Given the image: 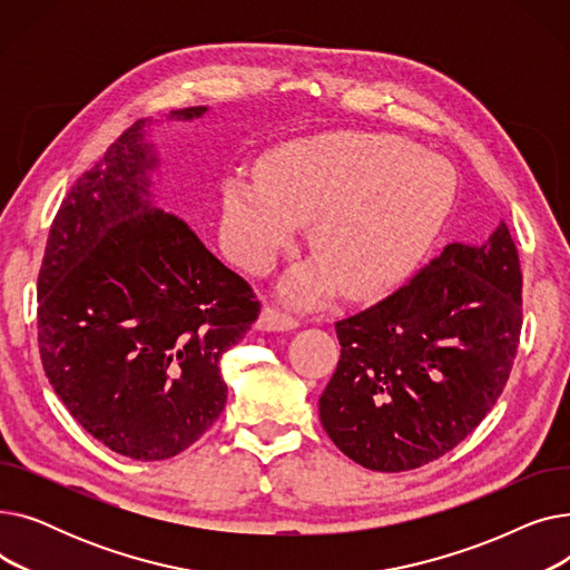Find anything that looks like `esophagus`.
<instances>
[{
	"mask_svg": "<svg viewBox=\"0 0 570 570\" xmlns=\"http://www.w3.org/2000/svg\"><path fill=\"white\" fill-rule=\"evenodd\" d=\"M256 327L263 333H286V331H293V327H297V321L275 307H263L261 314H258V321H256Z\"/></svg>",
	"mask_w": 570,
	"mask_h": 570,
	"instance_id": "esophagus-1",
	"label": "esophagus"
}]
</instances>
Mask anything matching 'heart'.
<instances>
[{"label":"heart","mask_w":570,"mask_h":570,"mask_svg":"<svg viewBox=\"0 0 570 570\" xmlns=\"http://www.w3.org/2000/svg\"><path fill=\"white\" fill-rule=\"evenodd\" d=\"M455 203V173L395 136L333 131L273 149L261 175L222 185V243L249 273H265L309 222L316 258L295 265L282 291L318 305L342 291H391L421 265Z\"/></svg>","instance_id":"b5f03b06"}]
</instances>
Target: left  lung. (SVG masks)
<instances>
[{
	"label": "left lung",
	"instance_id": "left-lung-1",
	"mask_svg": "<svg viewBox=\"0 0 570 570\" xmlns=\"http://www.w3.org/2000/svg\"><path fill=\"white\" fill-rule=\"evenodd\" d=\"M342 355L318 400L340 451L372 471L423 466L497 404L522 331V273L501 222L483 245H448L406 286L340 321Z\"/></svg>",
	"mask_w": 570,
	"mask_h": 570
}]
</instances>
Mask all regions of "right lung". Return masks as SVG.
I'll return each instance as SVG.
<instances>
[{"instance_id": "right-lung-1", "label": "right lung", "mask_w": 570, "mask_h": 570, "mask_svg": "<svg viewBox=\"0 0 570 570\" xmlns=\"http://www.w3.org/2000/svg\"><path fill=\"white\" fill-rule=\"evenodd\" d=\"M207 106L170 110L191 122ZM153 119L119 136L67 194L39 273V351L57 397L110 451L183 453L224 411L222 355L261 305L153 194Z\"/></svg>"}]
</instances>
